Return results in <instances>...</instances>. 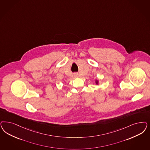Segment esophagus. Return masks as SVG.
Wrapping results in <instances>:
<instances>
[{"mask_svg": "<svg viewBox=\"0 0 150 150\" xmlns=\"http://www.w3.org/2000/svg\"><path fill=\"white\" fill-rule=\"evenodd\" d=\"M74 76L75 77H77L78 76V73H74Z\"/></svg>", "mask_w": 150, "mask_h": 150, "instance_id": "34e87169", "label": "esophagus"}]
</instances>
